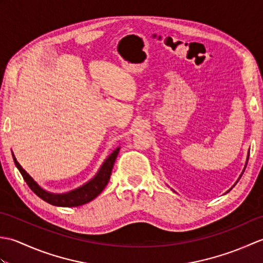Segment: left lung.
I'll return each instance as SVG.
<instances>
[{
	"mask_svg": "<svg viewBox=\"0 0 263 263\" xmlns=\"http://www.w3.org/2000/svg\"><path fill=\"white\" fill-rule=\"evenodd\" d=\"M248 160H249V156H248Z\"/></svg>",
	"mask_w": 263,
	"mask_h": 263,
	"instance_id": "left-lung-1",
	"label": "left lung"
}]
</instances>
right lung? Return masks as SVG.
<instances>
[{
  "instance_id": "obj_1",
  "label": "right lung",
  "mask_w": 263,
  "mask_h": 263,
  "mask_svg": "<svg viewBox=\"0 0 263 263\" xmlns=\"http://www.w3.org/2000/svg\"><path fill=\"white\" fill-rule=\"evenodd\" d=\"M119 152H120V148H117L109 155V157L105 160L103 166L100 167L97 175L95 176L90 182H88L81 187H78L73 190V191L64 193V194H54V193L46 192L45 190H43L41 186H39L38 184L29 176V174L22 168L20 164L14 158V156H13V160L16 168H18L19 172L21 173V175L24 177L26 183L28 184V186H29L32 190V192L36 195H38L39 198L53 205L78 206V205H82L89 202V201H91L96 198L98 194L102 193V191L105 189V186L107 185V183L109 181L111 170H113L115 159L117 157V155H119Z\"/></svg>"
}]
</instances>
